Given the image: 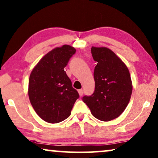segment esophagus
<instances>
[{
    "instance_id": "esophagus-1",
    "label": "esophagus",
    "mask_w": 158,
    "mask_h": 158,
    "mask_svg": "<svg viewBox=\"0 0 158 158\" xmlns=\"http://www.w3.org/2000/svg\"><path fill=\"white\" fill-rule=\"evenodd\" d=\"M78 93H79V95L80 96H82L83 95V90L81 89V90H78Z\"/></svg>"
}]
</instances>
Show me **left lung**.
Listing matches in <instances>:
<instances>
[{
  "instance_id": "obj_1",
  "label": "left lung",
  "mask_w": 158,
  "mask_h": 158,
  "mask_svg": "<svg viewBox=\"0 0 158 158\" xmlns=\"http://www.w3.org/2000/svg\"><path fill=\"white\" fill-rule=\"evenodd\" d=\"M91 53L98 63L94 70L95 91L82 100L95 118L106 122L119 117L128 105L131 77L126 65L111 50L92 47Z\"/></svg>"
}]
</instances>
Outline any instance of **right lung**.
Returning <instances> with one entry per match:
<instances>
[{
  "mask_svg": "<svg viewBox=\"0 0 158 158\" xmlns=\"http://www.w3.org/2000/svg\"><path fill=\"white\" fill-rule=\"evenodd\" d=\"M75 52L68 45L56 48L41 58L30 75V101L35 113L45 122L58 123L68 118L79 98L64 70Z\"/></svg>",
  "mask_w": 158,
  "mask_h": 158,
  "instance_id": "add662e5",
  "label": "right lung"
}]
</instances>
